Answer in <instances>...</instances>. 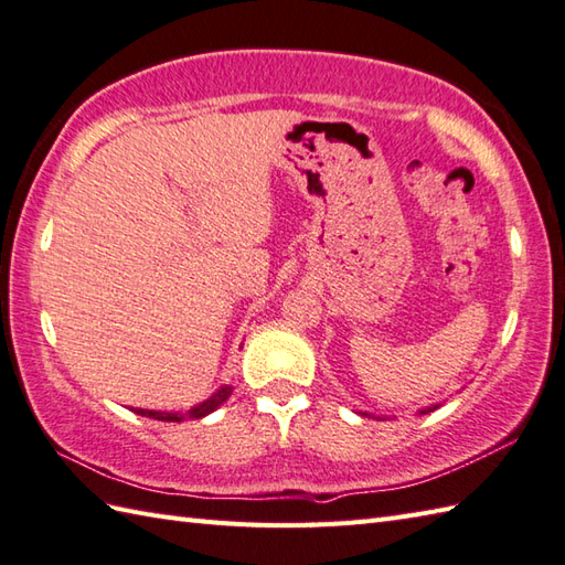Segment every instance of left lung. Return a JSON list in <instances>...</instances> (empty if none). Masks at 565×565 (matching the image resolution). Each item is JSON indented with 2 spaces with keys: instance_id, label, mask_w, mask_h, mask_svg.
<instances>
[{
  "instance_id": "8db88e82",
  "label": "left lung",
  "mask_w": 565,
  "mask_h": 565,
  "mask_svg": "<svg viewBox=\"0 0 565 565\" xmlns=\"http://www.w3.org/2000/svg\"><path fill=\"white\" fill-rule=\"evenodd\" d=\"M436 407H441V405H431V407H424V409H419V414H429V412H434Z\"/></svg>"
}]
</instances>
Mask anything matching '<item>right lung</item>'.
I'll use <instances>...</instances> for the list:
<instances>
[{
    "label": "right lung",
    "mask_w": 565,
    "mask_h": 565,
    "mask_svg": "<svg viewBox=\"0 0 565 565\" xmlns=\"http://www.w3.org/2000/svg\"><path fill=\"white\" fill-rule=\"evenodd\" d=\"M228 395H232V385H224V387H218L216 393L210 397V399H204V402H200L198 407H192V409H188V412H156V409H141V407H136L134 412L136 414H141V417H151V419H158V422H182V419H202V417H206V414H212L218 405H224V402L228 399Z\"/></svg>",
    "instance_id": "obj_1"
}]
</instances>
